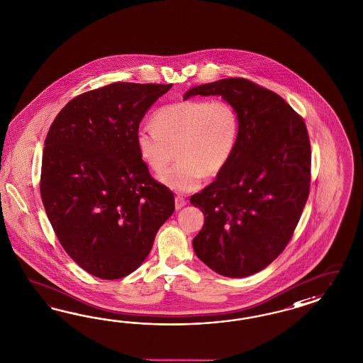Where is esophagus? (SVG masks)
Segmentation results:
<instances>
[{"mask_svg": "<svg viewBox=\"0 0 363 363\" xmlns=\"http://www.w3.org/2000/svg\"><path fill=\"white\" fill-rule=\"evenodd\" d=\"M186 204V200L183 196L175 197V207L177 209H182Z\"/></svg>", "mask_w": 363, "mask_h": 363, "instance_id": "obj_1", "label": "esophagus"}]
</instances>
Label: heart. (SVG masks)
Segmentation results:
<instances>
[{
  "label": "heart",
  "instance_id": "obj_1",
  "mask_svg": "<svg viewBox=\"0 0 363 363\" xmlns=\"http://www.w3.org/2000/svg\"><path fill=\"white\" fill-rule=\"evenodd\" d=\"M154 128L136 134V148L148 167L164 171L159 180L177 192L197 189L204 177H216L235 155L241 133L238 108L225 99L182 101L152 115Z\"/></svg>",
  "mask_w": 363,
  "mask_h": 363
}]
</instances>
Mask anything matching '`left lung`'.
Instances as JSON below:
<instances>
[{"instance_id":"obj_1","label":"left lung","mask_w":363,"mask_h":363,"mask_svg":"<svg viewBox=\"0 0 363 363\" xmlns=\"http://www.w3.org/2000/svg\"><path fill=\"white\" fill-rule=\"evenodd\" d=\"M221 95L238 108V148L215 182L191 197L204 213L192 244L218 274L241 279L267 268L293 236L311 189L306 125L279 94L245 78L206 83L186 91Z\"/></svg>"}]
</instances>
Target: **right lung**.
I'll list each match as a JSON object with an SVG mask.
<instances>
[{
	"label": "right lung",
	"mask_w": 363,
	"mask_h": 363,
	"mask_svg": "<svg viewBox=\"0 0 363 363\" xmlns=\"http://www.w3.org/2000/svg\"><path fill=\"white\" fill-rule=\"evenodd\" d=\"M172 84L115 82L75 96L55 116L42 154V203L63 249L87 273L138 269L175 211L136 148L147 110Z\"/></svg>",
	"instance_id": "right-lung-1"
}]
</instances>
